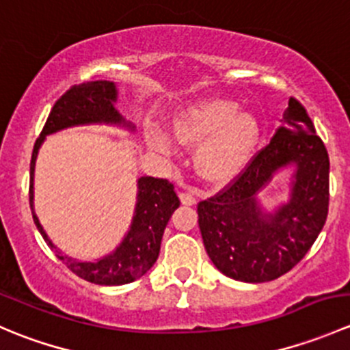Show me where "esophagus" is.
Instances as JSON below:
<instances>
[{
	"label": "esophagus",
	"mask_w": 350,
	"mask_h": 350,
	"mask_svg": "<svg viewBox=\"0 0 350 350\" xmlns=\"http://www.w3.org/2000/svg\"><path fill=\"white\" fill-rule=\"evenodd\" d=\"M179 200H181L183 204H188V206H191V204L196 203V198L193 193L189 191H181L179 193Z\"/></svg>",
	"instance_id": "34e87169"
}]
</instances>
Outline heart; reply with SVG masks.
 <instances>
[{"label": "heart", "mask_w": 350, "mask_h": 350, "mask_svg": "<svg viewBox=\"0 0 350 350\" xmlns=\"http://www.w3.org/2000/svg\"><path fill=\"white\" fill-rule=\"evenodd\" d=\"M171 133L183 146H198L196 167L210 181H228L243 171L256 150L260 125L239 103L225 98L198 101L176 115ZM150 146L157 152L169 154L171 144L165 137L152 133Z\"/></svg>", "instance_id": "b5f03b06"}]
</instances>
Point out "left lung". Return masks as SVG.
I'll use <instances>...</instances> for the list:
<instances>
[{
	"label": "left lung",
	"instance_id": "1",
	"mask_svg": "<svg viewBox=\"0 0 350 350\" xmlns=\"http://www.w3.org/2000/svg\"><path fill=\"white\" fill-rule=\"evenodd\" d=\"M283 123L217 195L198 203L204 249L220 273L243 283H266L305 257L328 213V152L305 107L289 98ZM297 165L290 201L262 214L255 195L278 168Z\"/></svg>",
	"mask_w": 350,
	"mask_h": 350
}]
</instances>
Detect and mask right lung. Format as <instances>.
Listing matches in <instances>:
<instances>
[{"instance_id": "right-lung-1", "label": "right lung", "mask_w": 350, "mask_h": 350, "mask_svg": "<svg viewBox=\"0 0 350 350\" xmlns=\"http://www.w3.org/2000/svg\"><path fill=\"white\" fill-rule=\"evenodd\" d=\"M116 101V88L109 81H91V83L74 84L55 101L49 118L42 129L40 137L35 140L33 152L30 161V210L38 232L52 250L54 243L49 241L47 234L42 228L37 215L33 211V169L37 152L44 142L45 135L57 130L74 125H86V123H122L129 129H133L130 123L120 116L113 103ZM179 206V198L174 191V185L167 179L159 178H140L139 195H137V208L133 215L132 227L129 234L120 243L118 249L96 262H81L69 259L55 250V256L72 271L76 276L94 284L120 286L132 283L147 273L159 257L161 241L164 228L171 218L172 211Z\"/></svg>"}]
</instances>
